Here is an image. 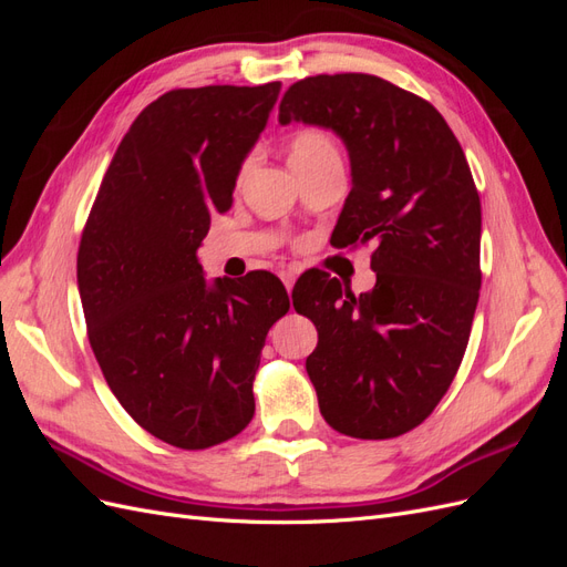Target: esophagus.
<instances>
[{"label":"esophagus","instance_id":"esophagus-1","mask_svg":"<svg viewBox=\"0 0 567 567\" xmlns=\"http://www.w3.org/2000/svg\"><path fill=\"white\" fill-rule=\"evenodd\" d=\"M296 279H298V274H296L293 269H284V271H281V281H284V286H286L288 293H290V290H293Z\"/></svg>","mask_w":567,"mask_h":567}]
</instances>
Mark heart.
<instances>
[{"mask_svg": "<svg viewBox=\"0 0 567 567\" xmlns=\"http://www.w3.org/2000/svg\"><path fill=\"white\" fill-rule=\"evenodd\" d=\"M288 158L293 169H305V167H315L329 161H340V151L329 132L319 127H307L296 132L288 140ZM250 167H252V158H246L241 169H238V175L241 177L248 175Z\"/></svg>", "mask_w": 567, "mask_h": 567, "instance_id": "obj_1", "label": "heart"}]
</instances>
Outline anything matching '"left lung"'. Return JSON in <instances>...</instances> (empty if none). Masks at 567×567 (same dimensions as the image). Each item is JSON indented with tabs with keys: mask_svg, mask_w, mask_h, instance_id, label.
Returning <instances> with one entry per match:
<instances>
[{
	"mask_svg": "<svg viewBox=\"0 0 567 567\" xmlns=\"http://www.w3.org/2000/svg\"><path fill=\"white\" fill-rule=\"evenodd\" d=\"M333 130L350 153L352 188L336 248L373 246L375 286L298 281L293 307L312 319L305 369L333 431L398 437L450 390L480 296V196L463 148L425 99L367 73L290 84L279 123Z\"/></svg>",
	"mask_w": 567,
	"mask_h": 567,
	"instance_id": "8db88e82",
	"label": "left lung"
}]
</instances>
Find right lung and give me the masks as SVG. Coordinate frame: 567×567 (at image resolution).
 Instances as JSON below:
<instances>
[{
  "label": "right lung",
  "instance_id": "obj_1",
  "mask_svg": "<svg viewBox=\"0 0 567 567\" xmlns=\"http://www.w3.org/2000/svg\"><path fill=\"white\" fill-rule=\"evenodd\" d=\"M281 82L173 90L120 142L78 250L90 346L117 402L179 450H208L255 414L252 381L288 312L269 271L205 281L196 257L231 194Z\"/></svg>",
  "mask_w": 567,
  "mask_h": 567
}]
</instances>
